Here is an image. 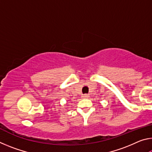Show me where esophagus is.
<instances>
[{
  "label": "esophagus",
  "instance_id": "esophagus-1",
  "mask_svg": "<svg viewBox=\"0 0 152 152\" xmlns=\"http://www.w3.org/2000/svg\"><path fill=\"white\" fill-rule=\"evenodd\" d=\"M82 97H83L84 99H88V98L89 97V95L88 94H84L83 96H82Z\"/></svg>",
  "mask_w": 152,
  "mask_h": 152
}]
</instances>
